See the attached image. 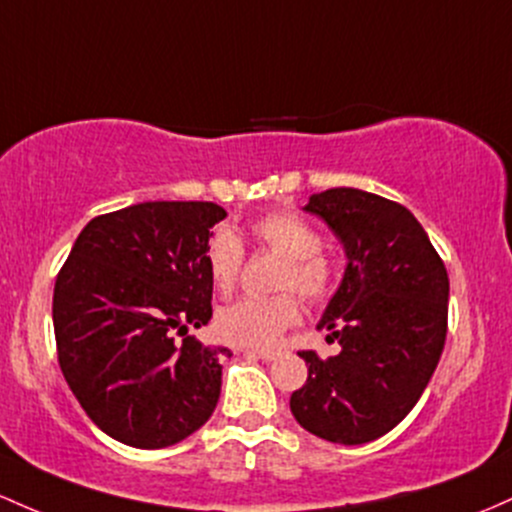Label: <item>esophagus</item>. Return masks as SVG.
Wrapping results in <instances>:
<instances>
[{
	"instance_id": "1",
	"label": "esophagus",
	"mask_w": 512,
	"mask_h": 512,
	"mask_svg": "<svg viewBox=\"0 0 512 512\" xmlns=\"http://www.w3.org/2000/svg\"><path fill=\"white\" fill-rule=\"evenodd\" d=\"M250 355H257L260 359H267V362H272V359L279 357L277 350H250Z\"/></svg>"
}]
</instances>
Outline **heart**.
Instances as JSON below:
<instances>
[{"mask_svg":"<svg viewBox=\"0 0 512 512\" xmlns=\"http://www.w3.org/2000/svg\"><path fill=\"white\" fill-rule=\"evenodd\" d=\"M250 235L260 245L284 257L279 272V289H296L303 299L320 301L335 284V265L320 250L318 230L299 213L274 211L252 221ZM243 245L230 230H218L206 245V267L218 291L228 294L243 269ZM301 311L294 294H277L269 299L247 296L221 308L216 330L226 342L243 347L274 345L286 328L299 323Z\"/></svg>","mask_w":512,"mask_h":512,"instance_id":"1","label":"heart"}]
</instances>
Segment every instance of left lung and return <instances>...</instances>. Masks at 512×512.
I'll return each instance as SVG.
<instances>
[{
  "mask_svg": "<svg viewBox=\"0 0 512 512\" xmlns=\"http://www.w3.org/2000/svg\"><path fill=\"white\" fill-rule=\"evenodd\" d=\"M313 213L342 243L347 265L318 330L340 355L306 359L291 413L311 435L364 445L396 428L423 396L447 338L449 279L428 233L406 206L362 189L311 194Z\"/></svg>",
  "mask_w": 512,
  "mask_h": 512,
  "instance_id": "left-lung-1",
  "label": "left lung"
}]
</instances>
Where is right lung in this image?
<instances>
[{
	"label": "right lung",
	"mask_w": 512,
	"mask_h": 512,
	"mask_svg": "<svg viewBox=\"0 0 512 512\" xmlns=\"http://www.w3.org/2000/svg\"><path fill=\"white\" fill-rule=\"evenodd\" d=\"M211 201H143L92 218L55 279L58 362L84 413L128 447L182 442L211 418L228 347L211 320Z\"/></svg>",
	"instance_id": "1"
}]
</instances>
